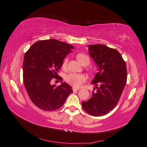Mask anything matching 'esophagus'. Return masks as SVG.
<instances>
[{"label": "esophagus", "mask_w": 147, "mask_h": 147, "mask_svg": "<svg viewBox=\"0 0 147 147\" xmlns=\"http://www.w3.org/2000/svg\"><path fill=\"white\" fill-rule=\"evenodd\" d=\"M78 90H79L78 88H75V87H73V92H76V91H78Z\"/></svg>", "instance_id": "34e87169"}]
</instances>
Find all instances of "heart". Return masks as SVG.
Instances as JSON below:
<instances>
[{
	"label": "heart",
	"instance_id": "1",
	"mask_svg": "<svg viewBox=\"0 0 147 147\" xmlns=\"http://www.w3.org/2000/svg\"><path fill=\"white\" fill-rule=\"evenodd\" d=\"M77 60L83 65H87L90 63V59L88 55L84 54H78L76 55ZM67 59H65L62 65L65 67L67 65ZM86 80L85 76L81 74L70 73L65 76V80L68 84L75 88H78Z\"/></svg>",
	"mask_w": 147,
	"mask_h": 147
}]
</instances>
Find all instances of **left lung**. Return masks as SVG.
<instances>
[{"label":"left lung","instance_id":"8db88e82","mask_svg":"<svg viewBox=\"0 0 147 147\" xmlns=\"http://www.w3.org/2000/svg\"><path fill=\"white\" fill-rule=\"evenodd\" d=\"M88 47L89 54L98 66V72L92 82L95 85L96 91L82 104L88 114L100 116L112 111L119 100L127 82L126 65L117 50L102 44Z\"/></svg>","mask_w":147,"mask_h":147}]
</instances>
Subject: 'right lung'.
Segmentation results:
<instances>
[{"instance_id":"right-lung-1","label":"right lung","mask_w":147,"mask_h":147,"mask_svg":"<svg viewBox=\"0 0 147 147\" xmlns=\"http://www.w3.org/2000/svg\"><path fill=\"white\" fill-rule=\"evenodd\" d=\"M74 47L55 39L39 40L24 54L23 83L30 98L36 107L52 111L61 107L73 91L72 87L62 82L57 73L64 59ZM53 78L61 85H51Z\"/></svg>"}]
</instances>
